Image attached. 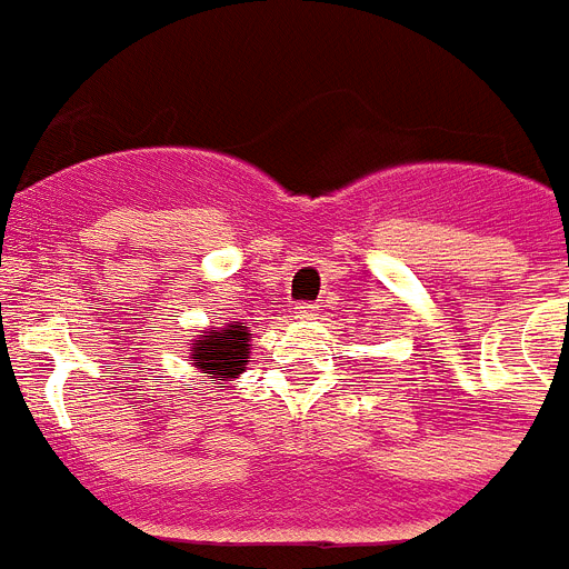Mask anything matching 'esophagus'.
<instances>
[{
  "label": "esophagus",
  "mask_w": 569,
  "mask_h": 569,
  "mask_svg": "<svg viewBox=\"0 0 569 569\" xmlns=\"http://www.w3.org/2000/svg\"><path fill=\"white\" fill-rule=\"evenodd\" d=\"M316 316H318L316 303H298V307L292 309V318H298V321H312Z\"/></svg>",
  "instance_id": "34e87169"
}]
</instances>
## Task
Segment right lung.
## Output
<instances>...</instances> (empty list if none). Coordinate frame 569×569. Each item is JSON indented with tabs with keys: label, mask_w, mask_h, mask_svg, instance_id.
I'll use <instances>...</instances> for the list:
<instances>
[{
	"label": "right lung",
	"mask_w": 569,
	"mask_h": 569,
	"mask_svg": "<svg viewBox=\"0 0 569 569\" xmlns=\"http://www.w3.org/2000/svg\"><path fill=\"white\" fill-rule=\"evenodd\" d=\"M251 336L253 332L239 321L201 330L189 348V365L204 373L207 380L216 382V389H224L244 371V365L251 362Z\"/></svg>",
	"instance_id": "add662e5"
}]
</instances>
